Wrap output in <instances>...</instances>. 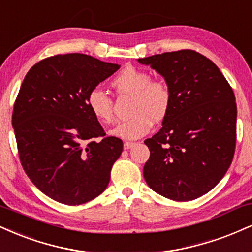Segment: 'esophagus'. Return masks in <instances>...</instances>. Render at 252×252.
Here are the masks:
<instances>
[{"label":"esophagus","mask_w":252,"mask_h":252,"mask_svg":"<svg viewBox=\"0 0 252 252\" xmlns=\"http://www.w3.org/2000/svg\"><path fill=\"white\" fill-rule=\"evenodd\" d=\"M135 145V143L134 142H124V144H123V148L126 150H128V149H130V148H132Z\"/></svg>","instance_id":"esophagus-1"}]
</instances>
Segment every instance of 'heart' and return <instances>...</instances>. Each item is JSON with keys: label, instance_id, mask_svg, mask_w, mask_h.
<instances>
[{"label": "heart", "instance_id": "b5f03b06", "mask_svg": "<svg viewBox=\"0 0 252 252\" xmlns=\"http://www.w3.org/2000/svg\"><path fill=\"white\" fill-rule=\"evenodd\" d=\"M118 96L128 95L131 117L118 123L111 134L124 139H136L150 131L153 121L162 122L172 104V92L162 78H151L149 71L129 65L111 81ZM89 110L99 122L110 124L115 120L114 99L101 89L90 90L87 96Z\"/></svg>", "mask_w": 252, "mask_h": 252}]
</instances>
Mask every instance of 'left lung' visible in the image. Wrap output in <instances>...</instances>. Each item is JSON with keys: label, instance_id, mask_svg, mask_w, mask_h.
<instances>
[{"label": "left lung", "instance_id": "obj_1", "mask_svg": "<svg viewBox=\"0 0 252 252\" xmlns=\"http://www.w3.org/2000/svg\"><path fill=\"white\" fill-rule=\"evenodd\" d=\"M168 82L172 104L163 128L144 143L143 176L154 191L177 202L210 191L231 164L237 105L232 88L213 61L183 49L139 59Z\"/></svg>", "mask_w": 252, "mask_h": 252}]
</instances>
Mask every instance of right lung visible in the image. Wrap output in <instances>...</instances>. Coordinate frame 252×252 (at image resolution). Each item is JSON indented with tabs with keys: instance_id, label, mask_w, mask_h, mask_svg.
I'll list each match as a JSON object with an SVG mask.
<instances>
[{
	"instance_id": "add662e5",
	"label": "right lung",
	"mask_w": 252,
	"mask_h": 252,
	"mask_svg": "<svg viewBox=\"0 0 252 252\" xmlns=\"http://www.w3.org/2000/svg\"><path fill=\"white\" fill-rule=\"evenodd\" d=\"M118 69L84 54H60L24 77L13 110L17 151L30 181L54 201L80 205L108 187L123 142L105 136L87 96Z\"/></svg>"
}]
</instances>
